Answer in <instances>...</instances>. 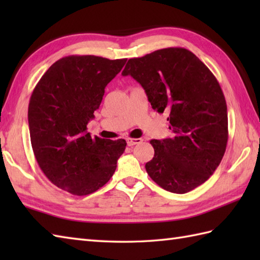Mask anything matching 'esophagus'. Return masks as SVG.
Here are the masks:
<instances>
[{
  "label": "esophagus",
  "mask_w": 260,
  "mask_h": 260,
  "mask_svg": "<svg viewBox=\"0 0 260 260\" xmlns=\"http://www.w3.org/2000/svg\"><path fill=\"white\" fill-rule=\"evenodd\" d=\"M127 144H128L129 146H133V145H136V144H140V143L143 142L142 139H127Z\"/></svg>",
  "instance_id": "1"
}]
</instances>
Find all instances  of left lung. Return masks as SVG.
<instances>
[{"label": "left lung", "instance_id": "obj_1", "mask_svg": "<svg viewBox=\"0 0 260 260\" xmlns=\"http://www.w3.org/2000/svg\"><path fill=\"white\" fill-rule=\"evenodd\" d=\"M139 81L157 113H167L173 135L152 140L145 164L162 189L183 194L204 183L219 167L228 142V114L214 75L184 48H165L132 58L121 73Z\"/></svg>", "mask_w": 260, "mask_h": 260}]
</instances>
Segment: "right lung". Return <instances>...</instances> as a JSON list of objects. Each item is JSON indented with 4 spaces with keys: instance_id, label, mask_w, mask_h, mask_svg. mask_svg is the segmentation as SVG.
<instances>
[{
    "instance_id": "1",
    "label": "right lung",
    "mask_w": 260,
    "mask_h": 260,
    "mask_svg": "<svg viewBox=\"0 0 260 260\" xmlns=\"http://www.w3.org/2000/svg\"><path fill=\"white\" fill-rule=\"evenodd\" d=\"M126 59L68 56L39 80L27 119L33 153L51 183L74 196H87L112 178L125 140L91 137L87 124Z\"/></svg>"
}]
</instances>
